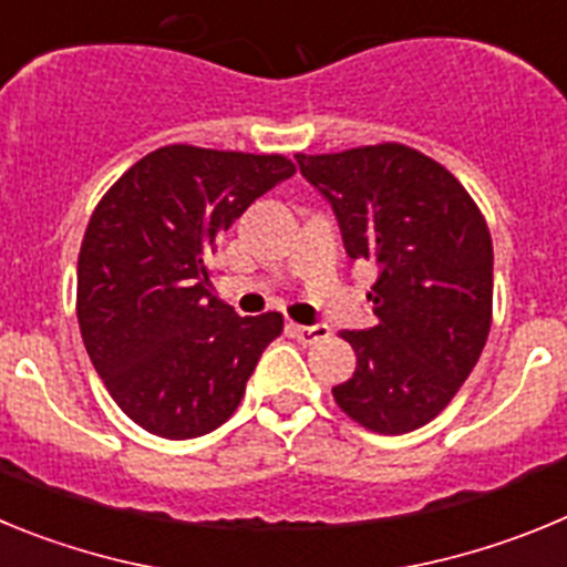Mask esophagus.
<instances>
[{
    "label": "esophagus",
    "instance_id": "34e87169",
    "mask_svg": "<svg viewBox=\"0 0 567 567\" xmlns=\"http://www.w3.org/2000/svg\"><path fill=\"white\" fill-rule=\"evenodd\" d=\"M289 329H292V334L300 340V343H307V346H312V343H318V340L329 338L327 323H312V327H300V323H292Z\"/></svg>",
    "mask_w": 567,
    "mask_h": 567
}]
</instances>
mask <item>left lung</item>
Wrapping results in <instances>:
<instances>
[{
  "instance_id": "1",
  "label": "left lung",
  "mask_w": 567,
  "mask_h": 567,
  "mask_svg": "<svg viewBox=\"0 0 567 567\" xmlns=\"http://www.w3.org/2000/svg\"><path fill=\"white\" fill-rule=\"evenodd\" d=\"M295 162L332 207L346 255L378 269L365 295L374 327L343 332L358 369L334 385V400L372 432H414L452 403L488 338L485 218L449 169L403 144Z\"/></svg>"
}]
</instances>
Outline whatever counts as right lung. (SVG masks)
Returning <instances> with one entry per match:
<instances>
[{"instance_id":"add662e5","label":"right lung","mask_w":567,"mask_h":567,"mask_svg":"<svg viewBox=\"0 0 567 567\" xmlns=\"http://www.w3.org/2000/svg\"><path fill=\"white\" fill-rule=\"evenodd\" d=\"M295 175L284 155L169 144L135 162L90 218L79 252L84 349L110 398L144 432L209 434L238 409L278 312L240 318L213 298L218 238Z\"/></svg>"}]
</instances>
